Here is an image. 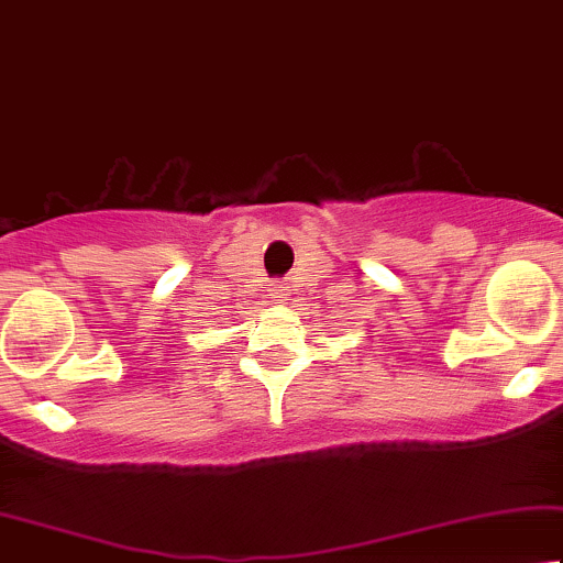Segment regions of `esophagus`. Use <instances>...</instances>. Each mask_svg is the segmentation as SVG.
<instances>
[{
  "mask_svg": "<svg viewBox=\"0 0 563 563\" xmlns=\"http://www.w3.org/2000/svg\"><path fill=\"white\" fill-rule=\"evenodd\" d=\"M269 296H273L275 301H286V298H288V286H286V283H275V286L269 288Z\"/></svg>",
  "mask_w": 563,
  "mask_h": 563,
  "instance_id": "1",
  "label": "esophagus"
}]
</instances>
